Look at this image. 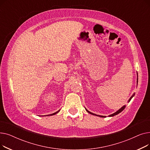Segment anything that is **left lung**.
<instances>
[{"instance_id": "8db88e82", "label": "left lung", "mask_w": 150, "mask_h": 150, "mask_svg": "<svg viewBox=\"0 0 150 150\" xmlns=\"http://www.w3.org/2000/svg\"><path fill=\"white\" fill-rule=\"evenodd\" d=\"M137 83H138V75H137ZM135 96V93H134L133 94H132V96L129 98V100L128 101V102L129 103V102L131 101V100L132 98V97ZM126 108V105H124L123 106H122L120 109H119V110H118V111H117L115 112H114V113H113V114H111V115H109V117H113V116H114V115H117V114H119V113H120L122 111H123V110H124V109ZM85 109H86V111H87L88 113H89V114H92V115H96V116H98V117H106V116H103V115H97V114H93V113H92V112H90V111H89L88 110L86 109V108H85Z\"/></svg>"}]
</instances>
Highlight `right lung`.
I'll return each instance as SVG.
<instances>
[{
  "mask_svg": "<svg viewBox=\"0 0 150 150\" xmlns=\"http://www.w3.org/2000/svg\"><path fill=\"white\" fill-rule=\"evenodd\" d=\"M60 111V109L59 110V111H57L56 112H54V113H53V114H49V115H46V116H51V115H54V114H57V113H58L59 112V111ZM41 116H42V115H41ZM43 116H45V115H43Z\"/></svg>",
  "mask_w": 150,
  "mask_h": 150,
  "instance_id": "obj_1",
  "label": "right lung"
}]
</instances>
